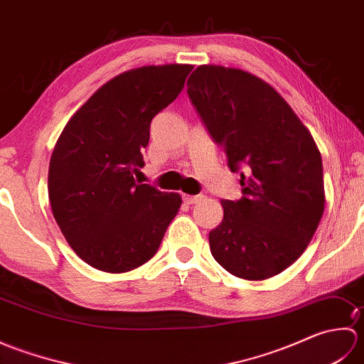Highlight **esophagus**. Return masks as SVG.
<instances>
[{
  "instance_id": "esophagus-1",
  "label": "esophagus",
  "mask_w": 364,
  "mask_h": 364,
  "mask_svg": "<svg viewBox=\"0 0 364 364\" xmlns=\"http://www.w3.org/2000/svg\"><path fill=\"white\" fill-rule=\"evenodd\" d=\"M203 198V196H189V194H183V202L188 203V205H194L197 202H200V200Z\"/></svg>"
}]
</instances>
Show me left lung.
Segmentation results:
<instances>
[{
  "mask_svg": "<svg viewBox=\"0 0 364 364\" xmlns=\"http://www.w3.org/2000/svg\"><path fill=\"white\" fill-rule=\"evenodd\" d=\"M188 95L211 137L241 173L242 198L222 200L210 231L214 259L235 277L266 280L297 261L323 214L321 151L278 92L239 68L200 65Z\"/></svg>",
  "mask_w": 364,
  "mask_h": 364,
  "instance_id": "1",
  "label": "left lung"
}]
</instances>
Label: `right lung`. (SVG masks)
<instances>
[{"label": "right lung", "instance_id": "right-lung-1", "mask_svg": "<svg viewBox=\"0 0 364 364\" xmlns=\"http://www.w3.org/2000/svg\"><path fill=\"white\" fill-rule=\"evenodd\" d=\"M192 65H146L103 84L68 120L54 146L48 197L78 257L109 274L151 259L181 206L134 178L154 115L180 95Z\"/></svg>", "mask_w": 364, "mask_h": 364}]
</instances>
